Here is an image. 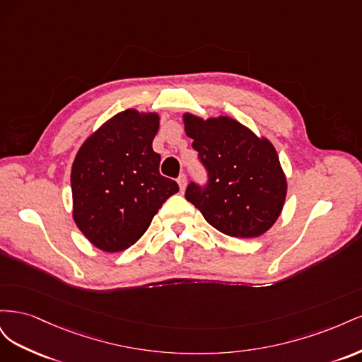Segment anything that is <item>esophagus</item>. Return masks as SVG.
<instances>
[{
	"instance_id": "1",
	"label": "esophagus",
	"mask_w": 362,
	"mask_h": 362,
	"mask_svg": "<svg viewBox=\"0 0 362 362\" xmlns=\"http://www.w3.org/2000/svg\"><path fill=\"white\" fill-rule=\"evenodd\" d=\"M177 181H178V185H180L181 192H184L185 187H187V178H185V175H180V178Z\"/></svg>"
}]
</instances>
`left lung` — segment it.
Returning <instances> with one entry per match:
<instances>
[{"label":"left lung","instance_id":"8db88e82","mask_svg":"<svg viewBox=\"0 0 362 362\" xmlns=\"http://www.w3.org/2000/svg\"><path fill=\"white\" fill-rule=\"evenodd\" d=\"M182 120L208 172L206 185L190 182L185 199L226 235L254 238L269 231L287 196L275 146L228 116L202 119L184 113Z\"/></svg>","mask_w":362,"mask_h":362}]
</instances>
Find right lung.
<instances>
[{
	"instance_id": "1",
	"label": "right lung",
	"mask_w": 362,
	"mask_h": 362,
	"mask_svg": "<svg viewBox=\"0 0 362 362\" xmlns=\"http://www.w3.org/2000/svg\"><path fill=\"white\" fill-rule=\"evenodd\" d=\"M158 113L128 108L84 140L72 164L74 221L104 252H120L145 234L178 184L160 175L152 149Z\"/></svg>"
}]
</instances>
